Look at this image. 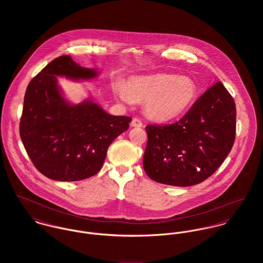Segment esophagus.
Here are the masks:
<instances>
[{
  "mask_svg": "<svg viewBox=\"0 0 263 263\" xmlns=\"http://www.w3.org/2000/svg\"><path fill=\"white\" fill-rule=\"evenodd\" d=\"M132 126H134V127H142L143 126V122H142L141 119L135 117L132 120Z\"/></svg>",
  "mask_w": 263,
  "mask_h": 263,
  "instance_id": "obj_1",
  "label": "esophagus"
}]
</instances>
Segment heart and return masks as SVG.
<instances>
[{
  "label": "heart",
  "instance_id": "b5f03b06",
  "mask_svg": "<svg viewBox=\"0 0 263 263\" xmlns=\"http://www.w3.org/2000/svg\"><path fill=\"white\" fill-rule=\"evenodd\" d=\"M119 99L132 103L134 99L145 102L147 115L157 121H169L182 115L197 96L195 82L188 77L174 74H154L134 77L127 87L114 88Z\"/></svg>",
  "mask_w": 263,
  "mask_h": 263
}]
</instances>
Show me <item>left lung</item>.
<instances>
[{
    "label": "left lung",
    "mask_w": 263,
    "mask_h": 263,
    "mask_svg": "<svg viewBox=\"0 0 263 263\" xmlns=\"http://www.w3.org/2000/svg\"><path fill=\"white\" fill-rule=\"evenodd\" d=\"M144 169L152 180L191 186L212 176L232 150L236 105L221 82L209 88L178 121L146 126Z\"/></svg>",
    "instance_id": "1"
}]
</instances>
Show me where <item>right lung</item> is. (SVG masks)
<instances>
[{
    "label": "right lung",
    "mask_w": 263,
    "mask_h": 263,
    "mask_svg": "<svg viewBox=\"0 0 263 263\" xmlns=\"http://www.w3.org/2000/svg\"><path fill=\"white\" fill-rule=\"evenodd\" d=\"M97 75L62 55L27 86L20 137L33 165L47 178L79 181L97 174L110 144L129 127L132 117L110 115L90 99L76 105L67 102L55 77L90 80Z\"/></svg>",
    "instance_id": "right-lung-1"
}]
</instances>
